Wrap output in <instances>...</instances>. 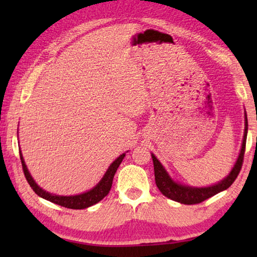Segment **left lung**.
<instances>
[{
    "instance_id": "obj_1",
    "label": "left lung",
    "mask_w": 257,
    "mask_h": 257,
    "mask_svg": "<svg viewBox=\"0 0 257 257\" xmlns=\"http://www.w3.org/2000/svg\"><path fill=\"white\" fill-rule=\"evenodd\" d=\"M245 130H243V138H242V144L240 152L237 158L236 163L231 169V171L229 172L227 177H224L222 180H220L217 184L206 186V187H194L184 185L181 182H178L173 180L169 175L168 171L165 170V168L160 162L158 158L152 153V160H153L154 164V175H155V184L158 186L161 193L168 198L172 199L181 204H187V205H191V204H198L201 202H204L205 199L214 196L220 191H223L228 189L230 186L233 184V181L236 180L237 176L240 172L243 154H245V146H246V138H247V130H248V122H247V114L245 113Z\"/></svg>"
}]
</instances>
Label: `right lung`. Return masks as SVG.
I'll return each mask as SVG.
<instances>
[{"label":"right lung","instance_id":"obj_1","mask_svg":"<svg viewBox=\"0 0 257 257\" xmlns=\"http://www.w3.org/2000/svg\"><path fill=\"white\" fill-rule=\"evenodd\" d=\"M19 153H20V160H21V164H23L25 177L35 193H36L40 197L46 199V201H50L52 203L58 204V205H61L67 208H73V210H82V208L92 206L94 204L102 201V199L106 196L112 187V181H113V178H114L115 172L118 170L120 163L122 162V160L125 156V153H123L121 154L119 158H116L114 161H113V162L110 164V167L107 168L106 172L104 173L102 179L99 180L98 184L95 187H93L92 189L78 195H71V196H61V195L49 193V191L41 188V187L35 182L32 175H30L28 171L27 165L25 163L21 150H19Z\"/></svg>","mask_w":257,"mask_h":257}]
</instances>
